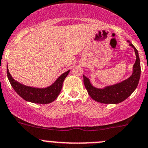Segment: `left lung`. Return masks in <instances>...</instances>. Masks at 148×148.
<instances>
[{"label": "left lung", "instance_id": "left-lung-1", "mask_svg": "<svg viewBox=\"0 0 148 148\" xmlns=\"http://www.w3.org/2000/svg\"><path fill=\"white\" fill-rule=\"evenodd\" d=\"M127 42L134 48L136 56V60L133 65V73L129 78L118 84L100 89L92 86L89 79L83 75V83L85 88L90 96L95 101L105 104H118L124 101L136 89L141 73L140 58L138 50L130 41Z\"/></svg>", "mask_w": 148, "mask_h": 148}]
</instances>
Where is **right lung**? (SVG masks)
I'll use <instances>...</instances> for the list:
<instances>
[{
    "mask_svg": "<svg viewBox=\"0 0 148 148\" xmlns=\"http://www.w3.org/2000/svg\"><path fill=\"white\" fill-rule=\"evenodd\" d=\"M70 71L64 73L51 86L45 88H36L26 86L15 80L10 75L7 67V75L10 85L22 98L30 103L48 104L57 98L61 91L63 83Z\"/></svg>",
    "mask_w": 148,
    "mask_h": 148,
    "instance_id": "add662e5",
    "label": "right lung"
}]
</instances>
